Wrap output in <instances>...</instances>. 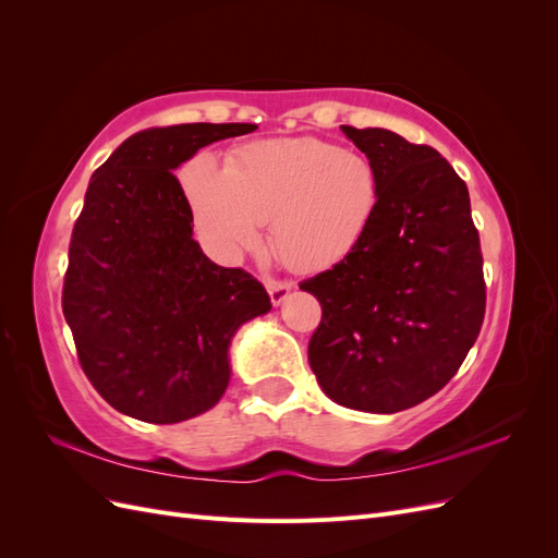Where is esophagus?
<instances>
[{"instance_id": "34e87169", "label": "esophagus", "mask_w": 558, "mask_h": 558, "mask_svg": "<svg viewBox=\"0 0 558 558\" xmlns=\"http://www.w3.org/2000/svg\"><path fill=\"white\" fill-rule=\"evenodd\" d=\"M291 289H293L291 281H275V279L267 281V291H269V300H272V305H281V302L289 298Z\"/></svg>"}]
</instances>
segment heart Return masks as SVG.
I'll return each instance as SVG.
<instances>
[{"instance_id":"b5f03b06","label":"heart","mask_w":558,"mask_h":558,"mask_svg":"<svg viewBox=\"0 0 558 558\" xmlns=\"http://www.w3.org/2000/svg\"><path fill=\"white\" fill-rule=\"evenodd\" d=\"M193 221L221 258L260 242L272 221V246L293 269L340 263L373 226L381 181L375 162L316 137L244 146L223 167L211 154L185 165Z\"/></svg>"}]
</instances>
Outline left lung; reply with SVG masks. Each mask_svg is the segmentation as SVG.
Returning a JSON list of instances; mask_svg holds the SVG:
<instances>
[{
  "label": "left lung",
  "instance_id": "1",
  "mask_svg": "<svg viewBox=\"0 0 558 558\" xmlns=\"http://www.w3.org/2000/svg\"><path fill=\"white\" fill-rule=\"evenodd\" d=\"M375 162L381 199L365 240L300 283L320 302L310 340L318 386L351 410L393 414L459 373L486 307L465 181L426 144L342 125Z\"/></svg>",
  "mask_w": 558,
  "mask_h": 558
}]
</instances>
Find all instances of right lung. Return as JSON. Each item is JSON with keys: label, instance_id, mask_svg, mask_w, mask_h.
Returning a JSON list of instances; mask_svg holds the SVG:
<instances>
[{"label": "right lung", "instance_id": "right-lung-1", "mask_svg": "<svg viewBox=\"0 0 558 558\" xmlns=\"http://www.w3.org/2000/svg\"><path fill=\"white\" fill-rule=\"evenodd\" d=\"M248 123H185L132 134L97 167L70 242L62 314L83 373L113 410L179 424L211 410L230 381L228 349L269 312L263 283L211 263L172 170Z\"/></svg>", "mask_w": 558, "mask_h": 558}]
</instances>
